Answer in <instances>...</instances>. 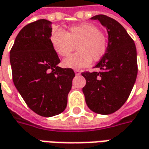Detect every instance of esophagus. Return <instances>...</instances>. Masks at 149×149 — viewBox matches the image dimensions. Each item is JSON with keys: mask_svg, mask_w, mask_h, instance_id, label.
<instances>
[{"mask_svg": "<svg viewBox=\"0 0 149 149\" xmlns=\"http://www.w3.org/2000/svg\"><path fill=\"white\" fill-rule=\"evenodd\" d=\"M75 74L76 75H80L81 74V72H80L79 70H75Z\"/></svg>", "mask_w": 149, "mask_h": 149, "instance_id": "esophagus-1", "label": "esophagus"}]
</instances>
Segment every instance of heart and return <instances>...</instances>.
I'll use <instances>...</instances> for the list:
<instances>
[{"mask_svg":"<svg viewBox=\"0 0 149 149\" xmlns=\"http://www.w3.org/2000/svg\"><path fill=\"white\" fill-rule=\"evenodd\" d=\"M50 42L55 52L61 57H67L76 48L77 52L64 59V67L80 69L94 61L100 60L107 50L108 41L105 34L93 24L85 23L70 27L66 32L57 29L50 36Z\"/></svg>","mask_w":149,"mask_h":149,"instance_id":"1","label":"heart"}]
</instances>
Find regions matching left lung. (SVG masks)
I'll return each instance as SVG.
<instances>
[{
	"mask_svg": "<svg viewBox=\"0 0 149 149\" xmlns=\"http://www.w3.org/2000/svg\"><path fill=\"white\" fill-rule=\"evenodd\" d=\"M109 34L105 55L95 68L99 72H84L86 83L82 88L86 105L100 115H110L118 110L130 95L138 73L137 52L133 39L116 19L97 15Z\"/></svg>",
	"mask_w": 149,
	"mask_h": 149,
	"instance_id": "1",
	"label": "left lung"
}]
</instances>
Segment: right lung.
<instances>
[{"mask_svg":"<svg viewBox=\"0 0 149 149\" xmlns=\"http://www.w3.org/2000/svg\"><path fill=\"white\" fill-rule=\"evenodd\" d=\"M52 22L39 19L25 25L10 52L13 82L26 105L39 116L65 110L75 77L72 68L58 66L60 59L50 42Z\"/></svg>","mask_w":149,"mask_h":149,"instance_id":"obj_1","label":"right lung"}]
</instances>
